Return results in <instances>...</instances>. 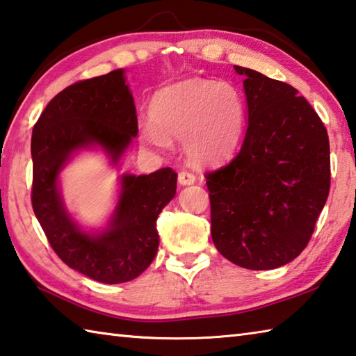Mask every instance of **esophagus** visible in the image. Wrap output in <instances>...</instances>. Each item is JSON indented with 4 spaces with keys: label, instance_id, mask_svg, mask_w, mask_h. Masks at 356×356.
Wrapping results in <instances>:
<instances>
[{
    "label": "esophagus",
    "instance_id": "1",
    "mask_svg": "<svg viewBox=\"0 0 356 356\" xmlns=\"http://www.w3.org/2000/svg\"><path fill=\"white\" fill-rule=\"evenodd\" d=\"M196 182V176L193 172H188V171H180L179 172V184L180 185H193Z\"/></svg>",
    "mask_w": 356,
    "mask_h": 356
}]
</instances>
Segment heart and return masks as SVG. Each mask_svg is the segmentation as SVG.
Masks as SVG:
<instances>
[{"mask_svg": "<svg viewBox=\"0 0 356 356\" xmlns=\"http://www.w3.org/2000/svg\"><path fill=\"white\" fill-rule=\"evenodd\" d=\"M152 124L140 129V143L161 152L170 140H184L193 163L215 165L229 159L241 145L248 102L230 82L185 79L160 88L149 102Z\"/></svg>", "mask_w": 356, "mask_h": 356, "instance_id": "heart-1", "label": "heart"}]
</instances>
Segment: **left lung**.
<instances>
[{
  "mask_svg": "<svg viewBox=\"0 0 356 356\" xmlns=\"http://www.w3.org/2000/svg\"><path fill=\"white\" fill-rule=\"evenodd\" d=\"M234 68L244 76L248 129L235 159L205 174L211 240L238 266L275 269L299 257L313 235L330 190V143L294 87Z\"/></svg>",
  "mask_w": 356,
  "mask_h": 356,
  "instance_id": "8db88e82",
  "label": "left lung"
}]
</instances>
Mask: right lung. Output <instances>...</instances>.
Segmentation results:
<instances>
[{
  "instance_id": "right-lung-1",
  "label": "right lung",
  "mask_w": 356,
  "mask_h": 356,
  "mask_svg": "<svg viewBox=\"0 0 356 356\" xmlns=\"http://www.w3.org/2000/svg\"><path fill=\"white\" fill-rule=\"evenodd\" d=\"M138 134L124 70L76 82L49 101L32 131V209L51 248L71 269L96 282L137 279L159 249L157 218L176 196L177 174H122L104 229L87 230L67 210L60 172L79 151L101 149L118 166Z\"/></svg>"
}]
</instances>
